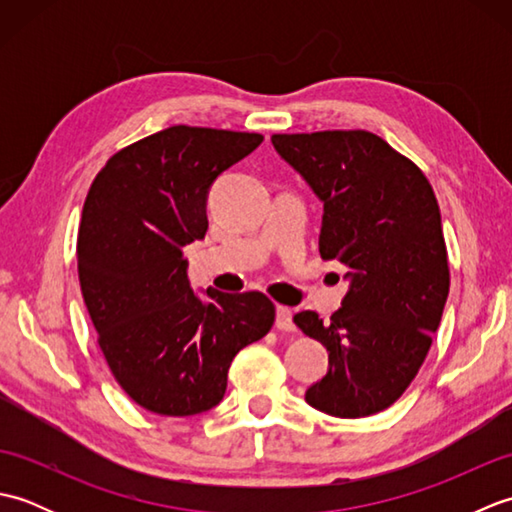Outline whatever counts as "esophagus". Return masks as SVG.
Returning <instances> with one entry per match:
<instances>
[{
	"label": "esophagus",
	"instance_id": "obj_1",
	"mask_svg": "<svg viewBox=\"0 0 512 512\" xmlns=\"http://www.w3.org/2000/svg\"><path fill=\"white\" fill-rule=\"evenodd\" d=\"M275 328L281 332H295V323H292V312L286 306H277V321Z\"/></svg>",
	"mask_w": 512,
	"mask_h": 512
}]
</instances>
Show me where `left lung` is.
Masks as SVG:
<instances>
[{
	"instance_id": "1",
	"label": "left lung",
	"mask_w": 512,
	"mask_h": 512,
	"mask_svg": "<svg viewBox=\"0 0 512 512\" xmlns=\"http://www.w3.org/2000/svg\"><path fill=\"white\" fill-rule=\"evenodd\" d=\"M273 145L323 200L321 257L350 279L330 321L312 310L292 319L330 352L306 400L336 418L372 416L416 378L449 297L436 193L416 162L365 129L273 134Z\"/></svg>"
}]
</instances>
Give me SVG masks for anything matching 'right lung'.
<instances>
[{"label":"right lung","mask_w":512,"mask_h":512,"mask_svg":"<svg viewBox=\"0 0 512 512\" xmlns=\"http://www.w3.org/2000/svg\"><path fill=\"white\" fill-rule=\"evenodd\" d=\"M264 136L173 125L123 147L83 204L81 295L116 383L160 416H195L222 400L235 354L270 332L264 292L193 295L182 246L206 233L213 180Z\"/></svg>","instance_id":"1"}]
</instances>
